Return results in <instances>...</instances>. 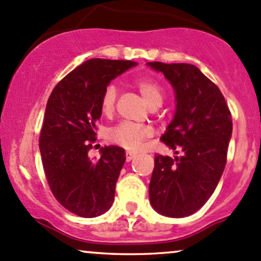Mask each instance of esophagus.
Wrapping results in <instances>:
<instances>
[{
	"instance_id": "esophagus-1",
	"label": "esophagus",
	"mask_w": 261,
	"mask_h": 261,
	"mask_svg": "<svg viewBox=\"0 0 261 261\" xmlns=\"http://www.w3.org/2000/svg\"><path fill=\"white\" fill-rule=\"evenodd\" d=\"M134 156H136V153H133V151H125V160H127V162H130Z\"/></svg>"
}]
</instances>
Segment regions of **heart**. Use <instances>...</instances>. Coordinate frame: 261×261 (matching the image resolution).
Returning a JSON list of instances; mask_svg holds the SVG:
<instances>
[{
    "mask_svg": "<svg viewBox=\"0 0 261 261\" xmlns=\"http://www.w3.org/2000/svg\"><path fill=\"white\" fill-rule=\"evenodd\" d=\"M140 95L151 108L163 103L164 90L162 85L153 77H139L134 81ZM117 102V87L108 84L101 96V111L105 115H111L115 111ZM108 139L112 143L136 150L146 138L153 136V129L149 125H139L130 122H122L108 130Z\"/></svg>",
    "mask_w": 261,
    "mask_h": 261,
    "instance_id": "heart-1",
    "label": "heart"
}]
</instances>
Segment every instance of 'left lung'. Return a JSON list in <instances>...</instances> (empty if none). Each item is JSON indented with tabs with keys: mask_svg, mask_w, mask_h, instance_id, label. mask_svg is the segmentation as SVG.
<instances>
[{
	"mask_svg": "<svg viewBox=\"0 0 261 261\" xmlns=\"http://www.w3.org/2000/svg\"><path fill=\"white\" fill-rule=\"evenodd\" d=\"M172 85L176 98L174 118L162 140L182 156L155 155L149 184L153 208L166 217L192 215L215 192L227 163L232 115L208 77L191 64L148 63Z\"/></svg>",
	"mask_w": 261,
	"mask_h": 261,
	"instance_id": "left-lung-1",
	"label": "left lung"
}]
</instances>
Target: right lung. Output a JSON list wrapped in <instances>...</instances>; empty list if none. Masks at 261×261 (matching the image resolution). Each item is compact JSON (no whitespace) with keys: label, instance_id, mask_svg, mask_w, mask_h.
Here are the masks:
<instances>
[{"label":"right lung","instance_id":"obj_1","mask_svg":"<svg viewBox=\"0 0 261 261\" xmlns=\"http://www.w3.org/2000/svg\"><path fill=\"white\" fill-rule=\"evenodd\" d=\"M136 65L130 60L90 59L69 72L49 96L39 136L44 172L57 201L80 217L103 215L115 200L124 149L105 146L95 162L89 151L96 140L105 87Z\"/></svg>","mask_w":261,"mask_h":261}]
</instances>
